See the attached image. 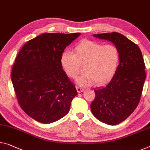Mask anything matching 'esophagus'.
Returning <instances> with one entry per match:
<instances>
[{
  "instance_id": "obj_1",
  "label": "esophagus",
  "mask_w": 150,
  "mask_h": 150,
  "mask_svg": "<svg viewBox=\"0 0 150 150\" xmlns=\"http://www.w3.org/2000/svg\"><path fill=\"white\" fill-rule=\"evenodd\" d=\"M76 89H77V91L78 93H80L81 91H83L84 90V88H82V87H80L78 86L76 87Z\"/></svg>"
}]
</instances>
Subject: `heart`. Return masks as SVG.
<instances>
[{
  "mask_svg": "<svg viewBox=\"0 0 150 150\" xmlns=\"http://www.w3.org/2000/svg\"><path fill=\"white\" fill-rule=\"evenodd\" d=\"M75 54L64 51L60 58L61 65L66 75L75 79L84 67V74L77 79L81 86H89L96 83L101 85L112 78L120 63V51L113 44L83 40L75 47Z\"/></svg>",
  "mask_w": 150,
  "mask_h": 150,
  "instance_id": "1",
  "label": "heart"
}]
</instances>
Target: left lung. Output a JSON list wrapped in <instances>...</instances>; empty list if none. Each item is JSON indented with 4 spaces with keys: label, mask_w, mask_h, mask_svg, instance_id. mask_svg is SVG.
Segmentation results:
<instances>
[{
    "label": "left lung",
    "mask_w": 150,
    "mask_h": 150,
    "mask_svg": "<svg viewBox=\"0 0 150 150\" xmlns=\"http://www.w3.org/2000/svg\"><path fill=\"white\" fill-rule=\"evenodd\" d=\"M93 36L112 42L119 49L120 59L110 82L94 89L96 97L91 110L100 122L117 125L134 112L139 102L146 77L144 58L139 47L120 33Z\"/></svg>",
    "instance_id": "8db88e82"
}]
</instances>
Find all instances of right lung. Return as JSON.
Instances as JSON below:
<instances>
[{
  "label": "right lung",
  "instance_id": "add662e5",
  "mask_svg": "<svg viewBox=\"0 0 150 150\" xmlns=\"http://www.w3.org/2000/svg\"><path fill=\"white\" fill-rule=\"evenodd\" d=\"M80 33H44L23 45L11 80L21 109L42 123H53L69 111L77 91L61 65V54Z\"/></svg>",
  "mask_w": 150,
  "mask_h": 150
}]
</instances>
